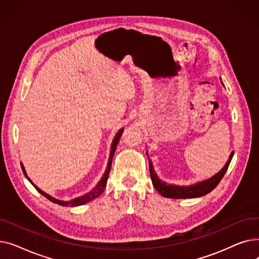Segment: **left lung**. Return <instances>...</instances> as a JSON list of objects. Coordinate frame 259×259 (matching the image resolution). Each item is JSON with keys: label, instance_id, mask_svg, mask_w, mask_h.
<instances>
[{"label": "left lung", "instance_id": "obj_1", "mask_svg": "<svg viewBox=\"0 0 259 259\" xmlns=\"http://www.w3.org/2000/svg\"><path fill=\"white\" fill-rule=\"evenodd\" d=\"M224 85V84H223ZM234 152L231 153L227 164L225 167L217 173L215 174L213 178L203 181L201 183H198L193 186H189V187H181V186H173V185H168L167 183H164L159 181L157 178V175L155 174L153 170V166L151 160L149 159V170H150V175H151V180L154 188L161 194L162 196L168 197V198H194V197H199L203 196L208 193H210L215 187L220 184V182L223 180L225 173L227 172L230 161L233 157Z\"/></svg>", "mask_w": 259, "mask_h": 259}]
</instances>
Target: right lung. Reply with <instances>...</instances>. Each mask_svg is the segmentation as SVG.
Returning <instances> with one entry per match:
<instances>
[{
  "label": "right lung",
  "instance_id": "obj_1",
  "mask_svg": "<svg viewBox=\"0 0 259 259\" xmlns=\"http://www.w3.org/2000/svg\"><path fill=\"white\" fill-rule=\"evenodd\" d=\"M122 132H124V129H120V130L118 131V133L116 134V137H115V138H114V140H113L112 147H111V152H110V157H109V161H108V167H107V170H106V172H105V174H104V176H103V179L100 181V183L97 185V187H95V188L92 190V191H90L89 193L85 194L84 196H80V197L74 198V199L69 200V201H64V200L56 199V198H53L52 196L48 195L47 193L43 192L42 190L38 189V188H37V187H36V186H35V185H34V184H33V183L28 179V178H27V174H26V171H25V169H24V166L21 164V167H22L23 173L25 174V176L27 178V180H28V181L33 185V187L37 190V191H38L40 194H42V195H44V196H45L47 199H49L50 201H52V202H56V203H58V205L65 206V207H75V206L84 205V203L89 202V201H91V200L95 199V198H97L98 196H100V195L104 192V190H105L106 185H107L108 178H109V173H110V170H111L112 158H113L114 152H115V150H116V146H117V144H118V142H119V139H120V137H121Z\"/></svg>",
  "mask_w": 259,
  "mask_h": 259
}]
</instances>
